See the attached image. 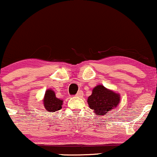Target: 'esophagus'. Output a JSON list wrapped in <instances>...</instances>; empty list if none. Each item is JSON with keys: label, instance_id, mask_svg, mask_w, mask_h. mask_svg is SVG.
Returning <instances> with one entry per match:
<instances>
[{"label": "esophagus", "instance_id": "esophagus-1", "mask_svg": "<svg viewBox=\"0 0 157 157\" xmlns=\"http://www.w3.org/2000/svg\"><path fill=\"white\" fill-rule=\"evenodd\" d=\"M75 96H76V97H83V92H82V90H79Z\"/></svg>", "mask_w": 157, "mask_h": 157}]
</instances>
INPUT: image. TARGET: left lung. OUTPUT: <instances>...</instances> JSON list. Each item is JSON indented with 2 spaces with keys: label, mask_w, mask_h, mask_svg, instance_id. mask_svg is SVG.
Listing matches in <instances>:
<instances>
[{
  "label": "left lung",
  "mask_w": 157,
  "mask_h": 157,
  "mask_svg": "<svg viewBox=\"0 0 157 157\" xmlns=\"http://www.w3.org/2000/svg\"><path fill=\"white\" fill-rule=\"evenodd\" d=\"M120 94L107 89L103 85L96 86L92 94L87 99L89 107L94 110L97 115L102 116L118 105Z\"/></svg>",
  "instance_id": "1"
}]
</instances>
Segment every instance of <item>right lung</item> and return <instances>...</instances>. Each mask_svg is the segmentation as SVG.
<instances>
[{"instance_id": "1", "label": "right lung", "mask_w": 157, "mask_h": 157, "mask_svg": "<svg viewBox=\"0 0 157 157\" xmlns=\"http://www.w3.org/2000/svg\"><path fill=\"white\" fill-rule=\"evenodd\" d=\"M43 105L46 111H48L49 112H55L62 109L63 100L57 98L55 93L52 89H48L45 91L43 99Z\"/></svg>"}]
</instances>
